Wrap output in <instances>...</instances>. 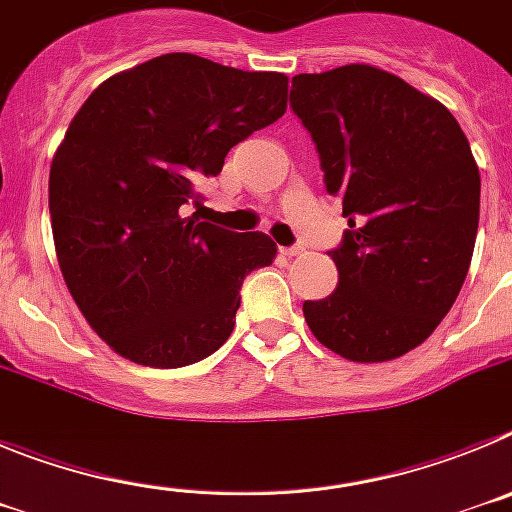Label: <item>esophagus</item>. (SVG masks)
I'll use <instances>...</instances> for the list:
<instances>
[{
	"mask_svg": "<svg viewBox=\"0 0 512 512\" xmlns=\"http://www.w3.org/2000/svg\"><path fill=\"white\" fill-rule=\"evenodd\" d=\"M279 251H282V256H289V259H292V256H300L302 246H284L279 248Z\"/></svg>",
	"mask_w": 512,
	"mask_h": 512,
	"instance_id": "1",
	"label": "esophagus"
}]
</instances>
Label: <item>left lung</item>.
Instances as JSON below:
<instances>
[{
    "instance_id": "8db88e82",
    "label": "left lung",
    "mask_w": 512,
    "mask_h": 512,
    "mask_svg": "<svg viewBox=\"0 0 512 512\" xmlns=\"http://www.w3.org/2000/svg\"><path fill=\"white\" fill-rule=\"evenodd\" d=\"M289 107L310 133L348 230L338 287L302 305L312 336L351 361H390L431 336L467 279L479 169L456 117L400 76L351 63L297 74Z\"/></svg>"
}]
</instances>
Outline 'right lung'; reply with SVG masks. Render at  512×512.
I'll return each mask as SVG.
<instances>
[{"instance_id": "add662e5", "label": "right lung", "mask_w": 512, "mask_h": 512, "mask_svg": "<svg viewBox=\"0 0 512 512\" xmlns=\"http://www.w3.org/2000/svg\"><path fill=\"white\" fill-rule=\"evenodd\" d=\"M287 76L166 53L99 84L51 164L58 264L97 336L143 366L202 361L277 243L205 223V179L287 110Z\"/></svg>"}]
</instances>
